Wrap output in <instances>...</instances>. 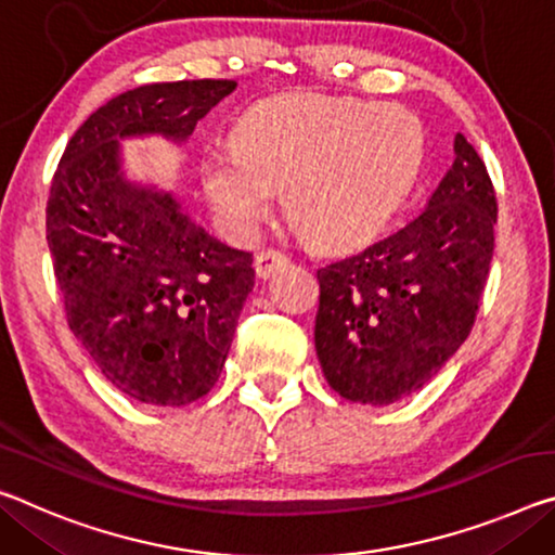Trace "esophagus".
<instances>
[{
  "mask_svg": "<svg viewBox=\"0 0 555 555\" xmlns=\"http://www.w3.org/2000/svg\"><path fill=\"white\" fill-rule=\"evenodd\" d=\"M288 263V257L276 251V249H261L257 257H254V271H257L259 279L274 276L279 269H284Z\"/></svg>",
  "mask_w": 555,
  "mask_h": 555,
  "instance_id": "1",
  "label": "esophagus"
}]
</instances>
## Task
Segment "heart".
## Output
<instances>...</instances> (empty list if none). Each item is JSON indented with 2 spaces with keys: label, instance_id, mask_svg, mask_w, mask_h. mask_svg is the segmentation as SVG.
<instances>
[{
  "label": "heart",
  "instance_id": "obj_1",
  "mask_svg": "<svg viewBox=\"0 0 555 555\" xmlns=\"http://www.w3.org/2000/svg\"><path fill=\"white\" fill-rule=\"evenodd\" d=\"M427 138L402 105L323 93L271 99L246 113L234 147L202 155L199 175L219 224L249 240L284 190V209L306 240L353 249L388 227L422 175Z\"/></svg>",
  "mask_w": 555,
  "mask_h": 555
}]
</instances>
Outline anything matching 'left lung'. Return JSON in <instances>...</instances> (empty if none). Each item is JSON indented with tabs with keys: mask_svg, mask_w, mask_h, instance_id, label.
Masks as SVG:
<instances>
[{
	"mask_svg": "<svg viewBox=\"0 0 555 555\" xmlns=\"http://www.w3.org/2000/svg\"><path fill=\"white\" fill-rule=\"evenodd\" d=\"M494 224L487 165L456 133L452 167L410 224L315 271V356L340 398L398 402L460 350L489 276Z\"/></svg>",
	"mask_w": 555,
	"mask_h": 555,
	"instance_id": "8db88e82",
	"label": "left lung"
}]
</instances>
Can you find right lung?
<instances>
[{
	"label": "right lung",
	"instance_id": "right-lung-1",
	"mask_svg": "<svg viewBox=\"0 0 555 555\" xmlns=\"http://www.w3.org/2000/svg\"><path fill=\"white\" fill-rule=\"evenodd\" d=\"M234 88L202 78L116 95L68 140L51 182L47 242L68 325L113 388L157 408L215 388L254 269L172 190L130 180L120 140L184 145Z\"/></svg>",
	"mask_w": 555,
	"mask_h": 555
}]
</instances>
